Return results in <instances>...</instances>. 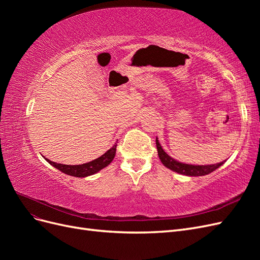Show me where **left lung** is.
I'll return each mask as SVG.
<instances>
[{"instance_id": "left-lung-1", "label": "left lung", "mask_w": 260, "mask_h": 260, "mask_svg": "<svg viewBox=\"0 0 260 260\" xmlns=\"http://www.w3.org/2000/svg\"><path fill=\"white\" fill-rule=\"evenodd\" d=\"M156 146H157V152H158L159 159L162 162L165 167L168 169L178 172L180 175H184L187 177H200V176H206L210 172L215 171L217 168H219L221 165H223L224 161L214 164V165H190V164H184L176 160L175 158L170 157L166 152L164 151L159 141L156 138Z\"/></svg>"}]
</instances>
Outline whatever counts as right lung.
I'll return each instance as SVG.
<instances>
[{
	"label": "right lung",
	"mask_w": 260,
	"mask_h": 260,
	"mask_svg": "<svg viewBox=\"0 0 260 260\" xmlns=\"http://www.w3.org/2000/svg\"><path fill=\"white\" fill-rule=\"evenodd\" d=\"M116 147H117V144L115 143L113 147L109 148L105 154L99 157V158L86 162V164H82V165L57 164V162H54L48 158H45L44 156L43 157L46 161H48L50 165H52L53 167L60 170L61 172H64V174H66L68 176L77 177V178H84V177H89V176L96 174V172H99L100 170L107 167L108 165L113 161L114 157L116 155Z\"/></svg>",
	"instance_id": "obj_1"
}]
</instances>
